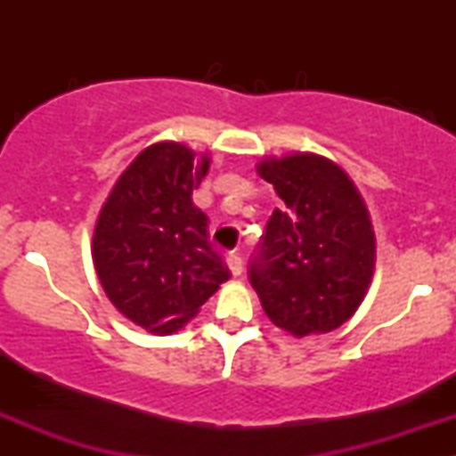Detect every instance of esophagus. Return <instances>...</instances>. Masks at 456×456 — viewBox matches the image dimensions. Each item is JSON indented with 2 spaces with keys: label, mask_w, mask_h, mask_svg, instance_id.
<instances>
[{
  "label": "esophagus",
  "mask_w": 456,
  "mask_h": 456,
  "mask_svg": "<svg viewBox=\"0 0 456 456\" xmlns=\"http://www.w3.org/2000/svg\"><path fill=\"white\" fill-rule=\"evenodd\" d=\"M227 266H229V271H232V275H240L242 273V257L238 254H229Z\"/></svg>",
  "instance_id": "esophagus-1"
}]
</instances>
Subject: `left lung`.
Returning <instances> with one entry per match:
<instances>
[{
  "label": "left lung",
  "instance_id": "1",
  "mask_svg": "<svg viewBox=\"0 0 456 456\" xmlns=\"http://www.w3.org/2000/svg\"><path fill=\"white\" fill-rule=\"evenodd\" d=\"M257 174L284 202L249 271L262 309L293 338L330 333L355 315L375 273L366 202L335 160L314 151L266 156Z\"/></svg>",
  "mask_w": 456,
  "mask_h": 456
}]
</instances>
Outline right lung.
Returning <instances> with one entry per match:
<instances>
[{"label":"right lung","instance_id":"1","mask_svg":"<svg viewBox=\"0 0 456 456\" xmlns=\"http://www.w3.org/2000/svg\"><path fill=\"white\" fill-rule=\"evenodd\" d=\"M209 154L159 141L114 183L92 233V262L108 300L156 335L181 330L229 280L191 200L209 172Z\"/></svg>","mask_w":456,"mask_h":456}]
</instances>
